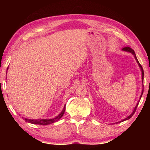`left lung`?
Returning a JSON list of instances; mask_svg holds the SVG:
<instances>
[{"label":"left lung","mask_w":150,"mask_h":150,"mask_svg":"<svg viewBox=\"0 0 150 150\" xmlns=\"http://www.w3.org/2000/svg\"><path fill=\"white\" fill-rule=\"evenodd\" d=\"M122 50H123V51H125V52H130V53H131V54H132L133 55V56H134V59H135V60H136L137 63H138V65H139V68H140L141 71V74H142V75H141V77H142V87H143V77H144V72H143V67H142V66H141L140 63H139V61H138V59H137V58L136 54H135L134 51L133 50L132 48H130V47H128V46H127V47H125V48H122ZM143 93V89H142V92H141V94L140 98H139V102H137V105L135 106V107H134V110H133V111L132 112V113H131V114L130 115H128V117H126V118H125V119H124V120H122V121H120V122H119L120 123V122H124V121L128 120H129V119H130V118L131 117H132V116L133 115H134V112H135V111H136L137 107V106H138V104H139V101H140V100H141V97H142ZM119 122H117V123H119Z\"/></svg>","instance_id":"left-lung-1"}]
</instances>
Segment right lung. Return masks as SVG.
<instances>
[{"mask_svg":"<svg viewBox=\"0 0 150 150\" xmlns=\"http://www.w3.org/2000/svg\"><path fill=\"white\" fill-rule=\"evenodd\" d=\"M8 69V67H7ZM65 105L63 107V109L62 110L60 113H59V115H57V117H55L54 118L52 119H42V120H31V119H27L25 118L24 120L26 121V122L28 123H30V124H38V125H43V126H46V125H49L51 124H53V123L57 122V121L60 120V119L62 117V116L63 115L65 112Z\"/></svg>","mask_w":150,"mask_h":150,"instance_id":"obj_1","label":"right lung"}]
</instances>
